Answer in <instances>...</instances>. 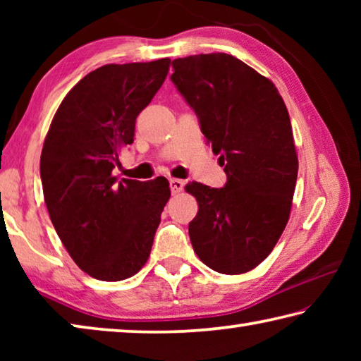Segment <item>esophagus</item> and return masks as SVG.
I'll return each instance as SVG.
<instances>
[{
  "label": "esophagus",
  "mask_w": 361,
  "mask_h": 361,
  "mask_svg": "<svg viewBox=\"0 0 361 361\" xmlns=\"http://www.w3.org/2000/svg\"><path fill=\"white\" fill-rule=\"evenodd\" d=\"M183 186H185V183H183V180L170 178V191H172V194L181 192L183 191Z\"/></svg>",
  "instance_id": "esophagus-1"
}]
</instances>
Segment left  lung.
<instances>
[{"label": "left lung", "mask_w": 361, "mask_h": 361, "mask_svg": "<svg viewBox=\"0 0 361 361\" xmlns=\"http://www.w3.org/2000/svg\"><path fill=\"white\" fill-rule=\"evenodd\" d=\"M172 66L170 79L228 176L219 189L186 185L199 204L189 239L213 271L248 272L272 252L290 218L298 156L288 109L276 85L229 54L175 59Z\"/></svg>", "instance_id": "1"}]
</instances>
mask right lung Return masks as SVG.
I'll return each instance as SVG.
<instances>
[{"instance_id":"obj_1","label":"right lung","mask_w":361,"mask_h":361,"mask_svg":"<svg viewBox=\"0 0 361 361\" xmlns=\"http://www.w3.org/2000/svg\"><path fill=\"white\" fill-rule=\"evenodd\" d=\"M169 66L170 59H161L90 71L60 103L42 146L39 173L54 228L73 261L103 282L129 279L145 266L170 197L164 176L113 175Z\"/></svg>"}]
</instances>
